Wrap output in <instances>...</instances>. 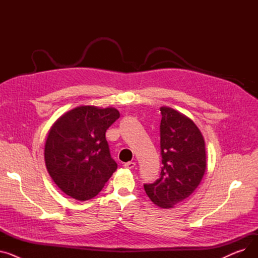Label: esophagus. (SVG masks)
Masks as SVG:
<instances>
[{
  "mask_svg": "<svg viewBox=\"0 0 258 258\" xmlns=\"http://www.w3.org/2000/svg\"><path fill=\"white\" fill-rule=\"evenodd\" d=\"M135 165H136V163H135V162H126V163L123 164L124 168H126V169H132V168L135 167Z\"/></svg>",
  "mask_w": 258,
  "mask_h": 258,
  "instance_id": "obj_1",
  "label": "esophagus"
}]
</instances>
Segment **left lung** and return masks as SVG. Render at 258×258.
Segmentation results:
<instances>
[{"instance_id":"obj_1","label":"left lung","mask_w":258,"mask_h":258,"mask_svg":"<svg viewBox=\"0 0 258 258\" xmlns=\"http://www.w3.org/2000/svg\"><path fill=\"white\" fill-rule=\"evenodd\" d=\"M162 170L144 190L155 205L169 209L191 196L206 171L204 137L195 122L168 106H161Z\"/></svg>"}]
</instances>
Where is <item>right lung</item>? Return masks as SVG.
<instances>
[{"label":"right lung","instance_id":"obj_1","mask_svg":"<svg viewBox=\"0 0 258 258\" xmlns=\"http://www.w3.org/2000/svg\"><path fill=\"white\" fill-rule=\"evenodd\" d=\"M119 117L115 107L79 105L54 122L45 143V163L67 196L81 202L93 199L117 169L105 132Z\"/></svg>","mask_w":258,"mask_h":258}]
</instances>
